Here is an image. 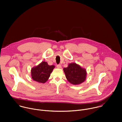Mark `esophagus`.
Here are the masks:
<instances>
[{
    "label": "esophagus",
    "instance_id": "esophagus-1",
    "mask_svg": "<svg viewBox=\"0 0 122 122\" xmlns=\"http://www.w3.org/2000/svg\"><path fill=\"white\" fill-rule=\"evenodd\" d=\"M57 67L58 69H61V65H57Z\"/></svg>",
    "mask_w": 122,
    "mask_h": 122
}]
</instances>
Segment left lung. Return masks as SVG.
I'll list each match as a JSON object with an SVG mask.
<instances>
[{
    "mask_svg": "<svg viewBox=\"0 0 122 122\" xmlns=\"http://www.w3.org/2000/svg\"><path fill=\"white\" fill-rule=\"evenodd\" d=\"M63 71L68 81L73 85H78L86 80V70L75 62L69 64Z\"/></svg>",
    "mask_w": 122,
    "mask_h": 122,
    "instance_id": "left-lung-1",
    "label": "left lung"
}]
</instances>
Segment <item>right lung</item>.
<instances>
[{
    "mask_svg": "<svg viewBox=\"0 0 122 122\" xmlns=\"http://www.w3.org/2000/svg\"><path fill=\"white\" fill-rule=\"evenodd\" d=\"M55 66H50L46 61H42L31 70V78L39 83H45L49 79Z\"/></svg>",
    "mask_w": 122,
    "mask_h": 122,
    "instance_id": "1",
    "label": "right lung"
}]
</instances>
